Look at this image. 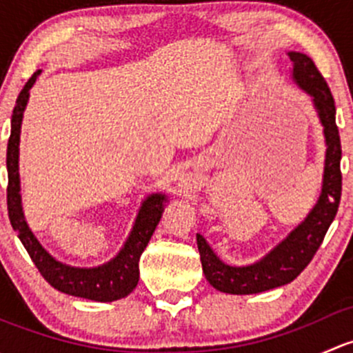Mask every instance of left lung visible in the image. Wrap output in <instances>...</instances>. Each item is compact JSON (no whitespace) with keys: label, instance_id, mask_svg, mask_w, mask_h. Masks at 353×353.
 <instances>
[{"label":"left lung","instance_id":"1","mask_svg":"<svg viewBox=\"0 0 353 353\" xmlns=\"http://www.w3.org/2000/svg\"><path fill=\"white\" fill-rule=\"evenodd\" d=\"M294 63V80L314 101V108L325 126L326 160L323 190L318 203L307 219L276 245L266 258L249 266H229L216 258L205 237L196 234L199 258L206 280L216 290L225 294H259L270 288L282 287L301 275L323 244L331 222L334 220L341 198V143L336 126V109L331 90L316 68L314 61L302 52H288Z\"/></svg>","mask_w":353,"mask_h":353}]
</instances>
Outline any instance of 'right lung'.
Returning a JSON list of instances; mask_svg holds the SVG:
<instances>
[{"mask_svg": "<svg viewBox=\"0 0 353 353\" xmlns=\"http://www.w3.org/2000/svg\"><path fill=\"white\" fill-rule=\"evenodd\" d=\"M41 70L35 71L25 83L19 94L17 104L13 108L12 116V133L6 150V167H8V188H6V203H8V216L13 230L19 234L23 248L28 256L37 266L39 273L44 276L48 283H51L56 290L65 292L74 297L88 299L97 302H112L117 299L126 297L137 287L140 279V256L147 248L157 223L162 216L163 205L167 203L165 194H152L143 201L140 213L137 216L131 236L121 249L119 254L112 261L97 268H73L56 261L35 239L32 230L28 229L23 219L22 201H20V179H19V143H20V126L25 105L28 101V90L35 83Z\"/></svg>", "mask_w": 353, "mask_h": 353, "instance_id": "add662e5", "label": "right lung"}]
</instances>
